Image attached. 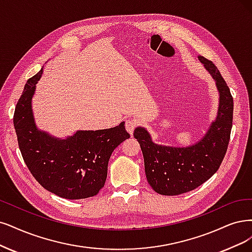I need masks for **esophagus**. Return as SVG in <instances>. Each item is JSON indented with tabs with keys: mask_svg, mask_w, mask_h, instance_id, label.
I'll use <instances>...</instances> for the list:
<instances>
[{
	"mask_svg": "<svg viewBox=\"0 0 252 252\" xmlns=\"http://www.w3.org/2000/svg\"><path fill=\"white\" fill-rule=\"evenodd\" d=\"M137 126V121L134 119H128L126 121V129L129 135H133L134 129Z\"/></svg>",
	"mask_w": 252,
	"mask_h": 252,
	"instance_id": "1",
	"label": "esophagus"
}]
</instances>
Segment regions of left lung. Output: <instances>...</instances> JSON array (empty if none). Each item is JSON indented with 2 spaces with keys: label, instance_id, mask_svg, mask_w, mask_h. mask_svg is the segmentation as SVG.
I'll list each match as a JSON object with an SVG mask.
<instances>
[{
  "label": "left lung",
  "instance_id": "left-lung-1",
  "mask_svg": "<svg viewBox=\"0 0 252 252\" xmlns=\"http://www.w3.org/2000/svg\"><path fill=\"white\" fill-rule=\"evenodd\" d=\"M198 60L215 81L219 94L217 116L201 139L190 146H170L155 143L143 126L134 131L143 154L147 182L161 195L172 196L196 189L218 170L227 151L234 99L213 62L202 56Z\"/></svg>",
  "mask_w": 252,
  "mask_h": 252
}]
</instances>
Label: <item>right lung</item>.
Masks as SVG:
<instances>
[{"mask_svg": "<svg viewBox=\"0 0 252 252\" xmlns=\"http://www.w3.org/2000/svg\"><path fill=\"white\" fill-rule=\"evenodd\" d=\"M43 67L28 80L16 105L13 125L23 159L42 187L59 197L83 199L96 195L105 186L109 159L129 138L125 121L119 126L77 131L57 138L36 126L32 98Z\"/></svg>", "mask_w": 252, "mask_h": 252, "instance_id": "add662e5", "label": "right lung"}]
</instances>
